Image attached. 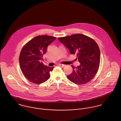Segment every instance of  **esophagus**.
Segmentation results:
<instances>
[{"label":"esophagus","mask_w":121,"mask_h":121,"mask_svg":"<svg viewBox=\"0 0 121 121\" xmlns=\"http://www.w3.org/2000/svg\"><path fill=\"white\" fill-rule=\"evenodd\" d=\"M59 65L61 67H65L66 66L65 65H63V64H59Z\"/></svg>","instance_id":"1"}]
</instances>
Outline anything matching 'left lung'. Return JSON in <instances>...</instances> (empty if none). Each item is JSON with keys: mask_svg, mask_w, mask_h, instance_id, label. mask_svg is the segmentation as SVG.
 I'll use <instances>...</instances> for the list:
<instances>
[{"mask_svg": "<svg viewBox=\"0 0 121 121\" xmlns=\"http://www.w3.org/2000/svg\"><path fill=\"white\" fill-rule=\"evenodd\" d=\"M58 39L72 54H77L80 65L77 67L71 66L72 73L67 78L77 84H83L94 77L99 69L100 53L96 42L91 38L82 34L59 38Z\"/></svg>", "mask_w": 121, "mask_h": 121, "instance_id": "1", "label": "left lung"}]
</instances>
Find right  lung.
Masks as SVG:
<instances>
[{"instance_id": "right-lung-1", "label": "right lung", "mask_w": 121, "mask_h": 121, "mask_svg": "<svg viewBox=\"0 0 121 121\" xmlns=\"http://www.w3.org/2000/svg\"><path fill=\"white\" fill-rule=\"evenodd\" d=\"M56 39L48 35L38 36L22 48L19 56L20 67L24 76L30 82L39 84L50 78V72L54 67L44 65L40 60L46 53L47 46Z\"/></svg>"}]
</instances>
